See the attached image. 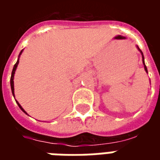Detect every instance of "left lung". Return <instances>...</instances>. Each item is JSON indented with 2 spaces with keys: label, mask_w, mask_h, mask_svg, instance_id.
Listing matches in <instances>:
<instances>
[{
  "label": "left lung",
  "mask_w": 160,
  "mask_h": 160,
  "mask_svg": "<svg viewBox=\"0 0 160 160\" xmlns=\"http://www.w3.org/2000/svg\"><path fill=\"white\" fill-rule=\"evenodd\" d=\"M136 47H137V49H138V50H139V51H140V52H141V56H142V62H143V65H144V69H145V71H146V72H147V73H148V68H147V67H146V64H145L144 56H143V53H142V51H141V49H140V48H139V47H138V46H136Z\"/></svg>",
  "instance_id": "8db88e82"
}]
</instances>
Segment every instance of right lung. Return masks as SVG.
<instances>
[{"label": "right lung", "mask_w": 160, "mask_h": 160, "mask_svg": "<svg viewBox=\"0 0 160 160\" xmlns=\"http://www.w3.org/2000/svg\"><path fill=\"white\" fill-rule=\"evenodd\" d=\"M23 50L24 49H22L20 52H19V56H18V60H17V62H16V63L14 64V66H13V68H12V74H11V79H10V84H11V90H12V96H13V98L15 97V95H14V84H13V79H14V73H15V71L16 69H17V67H18V64H19V57H20V56H21V54H22ZM16 103H17V104L19 105V107L20 108V110L24 112V113H26V115H27V113H26V111L24 110L22 108V106L19 104V103L18 102V101L16 100Z\"/></svg>", "instance_id": "right-lung-1"}]
</instances>
